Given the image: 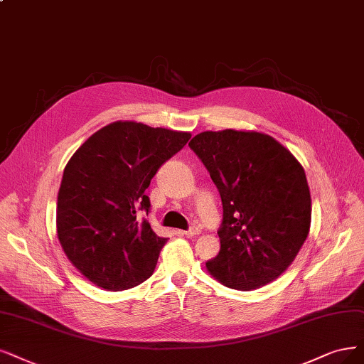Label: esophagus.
Instances as JSON below:
<instances>
[{
	"instance_id": "1",
	"label": "esophagus",
	"mask_w": 364,
	"mask_h": 364,
	"mask_svg": "<svg viewBox=\"0 0 364 364\" xmlns=\"http://www.w3.org/2000/svg\"><path fill=\"white\" fill-rule=\"evenodd\" d=\"M199 232H200V230H199L198 226H192L189 231H184V232H183V235H186L187 238H192V237H196Z\"/></svg>"
}]
</instances>
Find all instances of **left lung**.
<instances>
[{
    "mask_svg": "<svg viewBox=\"0 0 364 364\" xmlns=\"http://www.w3.org/2000/svg\"><path fill=\"white\" fill-rule=\"evenodd\" d=\"M222 198L220 250L207 270L228 288L276 280L297 257L312 218L300 161L259 132H203L189 142Z\"/></svg>",
    "mask_w": 364,
    "mask_h": 364,
    "instance_id": "8db88e82",
    "label": "left lung"
}]
</instances>
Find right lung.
Wrapping results in <instances>:
<instances>
[{
	"label": "right lung",
	"instance_id": "add662e5",
	"mask_svg": "<svg viewBox=\"0 0 364 364\" xmlns=\"http://www.w3.org/2000/svg\"><path fill=\"white\" fill-rule=\"evenodd\" d=\"M187 132L115 121L80 145L64 168L57 235L65 257L96 287L123 291L154 272L168 238L139 211L157 169L191 139Z\"/></svg>",
	"mask_w": 364,
	"mask_h": 364
}]
</instances>
